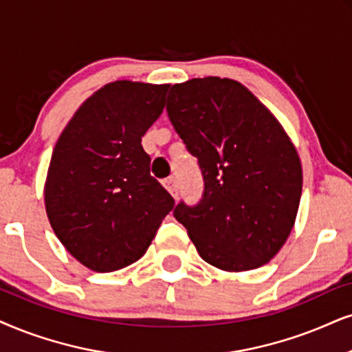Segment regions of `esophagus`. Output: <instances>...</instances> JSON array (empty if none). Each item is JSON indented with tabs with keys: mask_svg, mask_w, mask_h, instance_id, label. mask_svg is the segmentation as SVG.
Listing matches in <instances>:
<instances>
[{
	"mask_svg": "<svg viewBox=\"0 0 352 352\" xmlns=\"http://www.w3.org/2000/svg\"><path fill=\"white\" fill-rule=\"evenodd\" d=\"M162 184H164V186H166L167 191L172 195L173 198H175V199L179 198V184H177V180L173 179V177H170V179H166V180L162 182Z\"/></svg>",
	"mask_w": 352,
	"mask_h": 352,
	"instance_id": "34e87169",
	"label": "esophagus"
}]
</instances>
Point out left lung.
<instances>
[{"label": "left lung", "mask_w": 352, "mask_h": 352, "mask_svg": "<svg viewBox=\"0 0 352 352\" xmlns=\"http://www.w3.org/2000/svg\"><path fill=\"white\" fill-rule=\"evenodd\" d=\"M167 115L203 175L201 199L173 209L199 256L224 271L268 263L302 193L299 155L281 124L247 87L214 76L172 86Z\"/></svg>", "instance_id": "obj_1"}]
</instances>
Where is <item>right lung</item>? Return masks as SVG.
<instances>
[{
  "mask_svg": "<svg viewBox=\"0 0 352 352\" xmlns=\"http://www.w3.org/2000/svg\"><path fill=\"white\" fill-rule=\"evenodd\" d=\"M168 86L115 81L89 97L53 151L45 208L56 237L89 270L110 273L144 255L170 193L149 173L141 138Z\"/></svg>",
  "mask_w": 352,
  "mask_h": 352,
  "instance_id": "add662e5",
  "label": "right lung"
}]
</instances>
